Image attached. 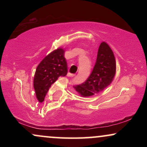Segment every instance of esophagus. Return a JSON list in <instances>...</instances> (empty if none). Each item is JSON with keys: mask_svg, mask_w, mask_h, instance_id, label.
<instances>
[{"mask_svg": "<svg viewBox=\"0 0 147 147\" xmlns=\"http://www.w3.org/2000/svg\"><path fill=\"white\" fill-rule=\"evenodd\" d=\"M68 76H69V77H74V76H75V74H72L70 73V72H68Z\"/></svg>", "mask_w": 147, "mask_h": 147, "instance_id": "1", "label": "esophagus"}]
</instances>
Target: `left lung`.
Instances as JSON below:
<instances>
[{"label":"left lung","mask_w":147,"mask_h":147,"mask_svg":"<svg viewBox=\"0 0 147 147\" xmlns=\"http://www.w3.org/2000/svg\"><path fill=\"white\" fill-rule=\"evenodd\" d=\"M115 70L113 52L107 43L102 42L99 47L97 59L90 76L84 83L74 86V88L83 97L99 93L110 85Z\"/></svg>","instance_id":"obj_1"}]
</instances>
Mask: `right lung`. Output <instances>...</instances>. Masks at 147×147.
I'll list each match as a JSON object with an SVG mask.
<instances>
[{"label":"right lung","mask_w":147,"mask_h":147,"mask_svg":"<svg viewBox=\"0 0 147 147\" xmlns=\"http://www.w3.org/2000/svg\"><path fill=\"white\" fill-rule=\"evenodd\" d=\"M67 72L68 68L63 49H57L41 61L37 66L34 78V88L39 102L44 100L52 84L59 77L66 75Z\"/></svg>","instance_id":"right-lung-1"}]
</instances>
